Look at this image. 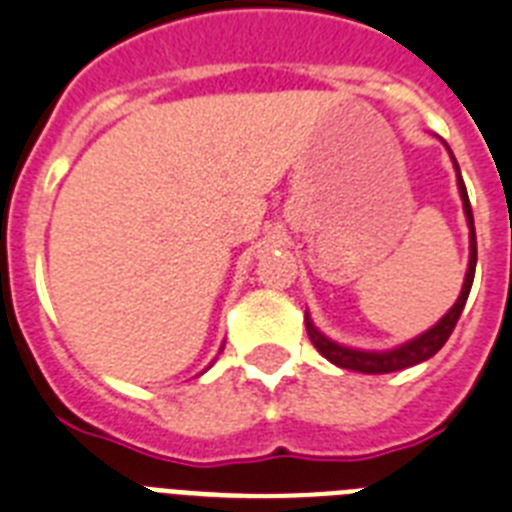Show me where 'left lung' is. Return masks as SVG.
<instances>
[{
	"mask_svg": "<svg viewBox=\"0 0 512 512\" xmlns=\"http://www.w3.org/2000/svg\"><path fill=\"white\" fill-rule=\"evenodd\" d=\"M444 147H447V141H444ZM452 157V165H455V173H458V191L460 199H463V213L465 220H468V239H471V255H468V270H465V281L463 289H460V297L455 299V305L447 310V313L429 328V331H423L410 342L400 344V347H392V350H355V347H344V344L334 342V339H328L323 334L321 328L315 326L310 313L305 310V326L307 334H310V342L315 344V350L321 352L326 357L328 363L339 365V368H347V371H357V373H371V376H378V373H394V371H405V368H413V365L423 363V360H429L434 357L436 352L442 350L444 342L450 339L452 328L458 323L460 313H463L465 299L471 294L473 286V273H476V228H473V213H471V202H468V191H465L463 176H460L458 160L452 155V149L447 147Z\"/></svg>",
	"mask_w": 512,
	"mask_h": 512,
	"instance_id": "8db88e82",
	"label": "left lung"
}]
</instances>
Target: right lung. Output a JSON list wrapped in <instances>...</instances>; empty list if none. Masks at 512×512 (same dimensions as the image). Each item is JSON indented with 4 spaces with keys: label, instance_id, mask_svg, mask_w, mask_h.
Instances as JSON below:
<instances>
[{
    "label": "right lung",
    "instance_id": "1",
    "mask_svg": "<svg viewBox=\"0 0 512 512\" xmlns=\"http://www.w3.org/2000/svg\"><path fill=\"white\" fill-rule=\"evenodd\" d=\"M220 350H223V347H220ZM207 368H210V365H207Z\"/></svg>",
    "mask_w": 512,
    "mask_h": 512
}]
</instances>
